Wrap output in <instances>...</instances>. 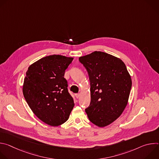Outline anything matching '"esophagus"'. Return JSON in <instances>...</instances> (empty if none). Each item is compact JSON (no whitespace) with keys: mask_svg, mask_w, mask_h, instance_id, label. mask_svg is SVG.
<instances>
[{"mask_svg":"<svg viewBox=\"0 0 159 159\" xmlns=\"http://www.w3.org/2000/svg\"><path fill=\"white\" fill-rule=\"evenodd\" d=\"M80 93H78V94H75V97H76L77 99H79V98H80Z\"/></svg>","mask_w":159,"mask_h":159,"instance_id":"esophagus-1","label":"esophagus"}]
</instances>
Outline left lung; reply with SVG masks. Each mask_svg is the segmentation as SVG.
Segmentation results:
<instances>
[{
  "mask_svg": "<svg viewBox=\"0 0 159 159\" xmlns=\"http://www.w3.org/2000/svg\"><path fill=\"white\" fill-rule=\"evenodd\" d=\"M86 69L90 84V103L85 109L89 120L99 127L117 120L128 101L132 82L124 62L102 52L79 58Z\"/></svg>",
  "mask_w": 159,
  "mask_h": 159,
  "instance_id": "1",
  "label": "left lung"
}]
</instances>
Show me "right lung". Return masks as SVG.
<instances>
[{
	"label": "right lung",
	"mask_w": 159,
	"mask_h": 159,
	"mask_svg": "<svg viewBox=\"0 0 159 159\" xmlns=\"http://www.w3.org/2000/svg\"><path fill=\"white\" fill-rule=\"evenodd\" d=\"M73 59L59 55L47 56L31 64L26 72L24 97L34 114L50 126L66 122L74 106L64 78Z\"/></svg>",
	"instance_id": "obj_1"
}]
</instances>
